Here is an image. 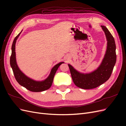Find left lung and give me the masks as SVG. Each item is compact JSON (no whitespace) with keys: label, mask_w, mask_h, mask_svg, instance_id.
Segmentation results:
<instances>
[{"label":"left lung","mask_w":126,"mask_h":126,"mask_svg":"<svg viewBox=\"0 0 126 126\" xmlns=\"http://www.w3.org/2000/svg\"><path fill=\"white\" fill-rule=\"evenodd\" d=\"M101 27L105 33L107 46L104 58L97 69L90 73L84 74L80 72L68 64L75 85L82 89H94L107 81L116 62V47L114 38L105 26Z\"/></svg>","instance_id":"1"}]
</instances>
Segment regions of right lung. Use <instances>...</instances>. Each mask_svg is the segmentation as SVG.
I'll return each mask as SVG.
<instances>
[{"mask_svg":"<svg viewBox=\"0 0 126 126\" xmlns=\"http://www.w3.org/2000/svg\"><path fill=\"white\" fill-rule=\"evenodd\" d=\"M21 32L15 37L14 39L12 47H11V55L10 58V64L12 68L15 77L19 84L26 88L27 89L32 92H40L46 90L50 88L52 85L53 80L56 72L59 67L64 62H60L53 67L48 77L44 80L36 81L32 78L27 77L22 72L18 67L16 58V52H15V45L16 41L19 36H20Z\"/></svg>","mask_w":126,"mask_h":126,"instance_id":"obj_1","label":"right lung"}]
</instances>
